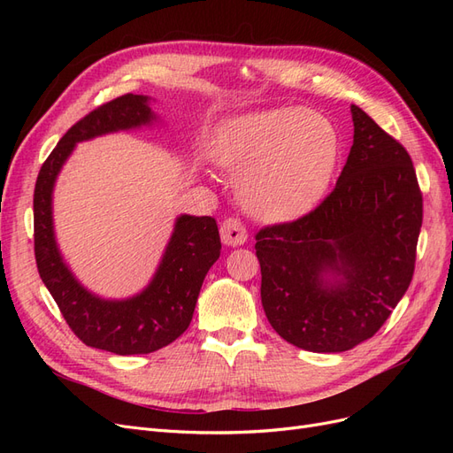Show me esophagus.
<instances>
[{
    "label": "esophagus",
    "instance_id": "obj_1",
    "mask_svg": "<svg viewBox=\"0 0 453 453\" xmlns=\"http://www.w3.org/2000/svg\"><path fill=\"white\" fill-rule=\"evenodd\" d=\"M221 240L225 245H242L248 242V230L236 217H228L221 223Z\"/></svg>",
    "mask_w": 453,
    "mask_h": 453
}]
</instances>
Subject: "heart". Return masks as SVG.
<instances>
[{
  "label": "heart",
  "mask_w": 453,
  "mask_h": 453,
  "mask_svg": "<svg viewBox=\"0 0 453 453\" xmlns=\"http://www.w3.org/2000/svg\"><path fill=\"white\" fill-rule=\"evenodd\" d=\"M213 155L223 168L240 172L245 208L268 221H287L323 196L338 158V134L311 109L273 107L228 120Z\"/></svg>",
  "instance_id": "b5f03b06"
}]
</instances>
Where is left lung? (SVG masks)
Here are the masks:
<instances>
[{
    "mask_svg": "<svg viewBox=\"0 0 453 453\" xmlns=\"http://www.w3.org/2000/svg\"><path fill=\"white\" fill-rule=\"evenodd\" d=\"M353 145L318 208L255 234L260 300L289 344L348 351L388 321L414 276L423 196L408 150L351 105ZM326 271L341 281L328 284Z\"/></svg>",
    "mask_w": 453,
    "mask_h": 453,
    "instance_id": "left-lung-1",
    "label": "left lung"
}]
</instances>
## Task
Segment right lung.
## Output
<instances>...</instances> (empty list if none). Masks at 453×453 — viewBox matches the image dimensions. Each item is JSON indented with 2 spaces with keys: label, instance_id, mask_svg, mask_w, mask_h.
I'll use <instances>...</instances> for the list:
<instances>
[{
  "label": "right lung",
  "instance_id": "obj_1",
  "mask_svg": "<svg viewBox=\"0 0 453 453\" xmlns=\"http://www.w3.org/2000/svg\"><path fill=\"white\" fill-rule=\"evenodd\" d=\"M153 119L147 98L138 94L119 96L92 109L52 149L34 190V251L41 280L83 344L117 355L157 351L187 331L205 273L221 253L215 219L181 215L147 289L128 300H102L83 289L64 265L54 242L50 195L77 142L149 125Z\"/></svg>",
  "mask_w": 453,
  "mask_h": 453
}]
</instances>
